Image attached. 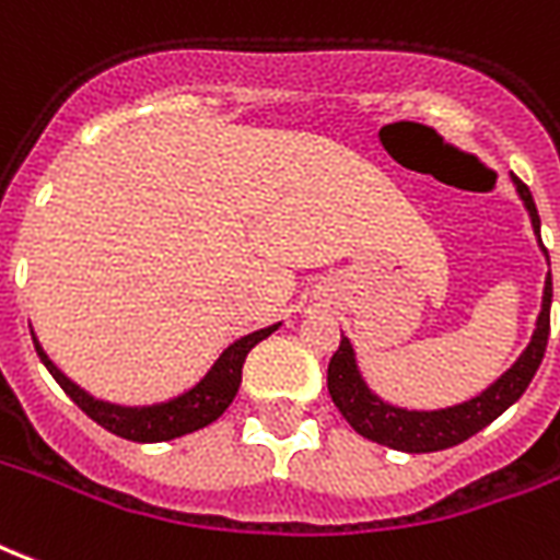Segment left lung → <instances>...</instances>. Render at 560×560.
<instances>
[{
    "mask_svg": "<svg viewBox=\"0 0 560 560\" xmlns=\"http://www.w3.org/2000/svg\"><path fill=\"white\" fill-rule=\"evenodd\" d=\"M513 186L523 198L525 210L532 217L537 243H540L546 260H549V252H546L544 240H540V217H537V207H534L532 189L520 177H513ZM549 308H552V272H546L544 305H540V314H537V326H534L528 347L495 383L487 385L480 395L469 397L463 404H454V407L445 409H407L388 404V400H383L368 388V383L362 380V371L355 364L353 343L347 338H341V347L335 350L332 362H329V374H326L329 395H332L338 412L347 418V424L359 436L371 439L376 445L407 451V454H430V451L454 448L459 442L480 433L487 424H492L504 409L513 407L523 397V392L537 374V368L544 362L546 341H549Z\"/></svg>",
    "mask_w": 560,
    "mask_h": 560,
    "instance_id": "obj_1",
    "label": "left lung"
}]
</instances>
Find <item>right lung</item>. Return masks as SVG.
<instances>
[{"instance_id": "add662e5", "label": "right lung", "mask_w": 560, "mask_h": 560, "mask_svg": "<svg viewBox=\"0 0 560 560\" xmlns=\"http://www.w3.org/2000/svg\"><path fill=\"white\" fill-rule=\"evenodd\" d=\"M279 326L281 323H272L267 329L237 338L231 347L222 350L213 368L192 388H186L184 395L168 397L163 404H148V407H121V404L97 400V397L73 383L70 376L61 374L59 368L52 364V359L44 353V347H40L35 335H32V341H35L37 355H40V362L47 364L52 380L65 388V395L91 421H97L101 428H106L115 436L130 439V442H168V439L186 436V433L207 428L210 421H217L231 407V400H234L240 388V380H243V362H246L248 350L264 338H269Z\"/></svg>"}]
</instances>
